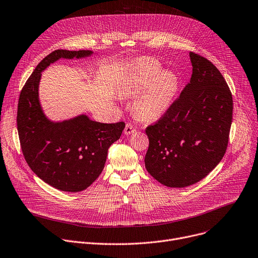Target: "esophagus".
Masks as SVG:
<instances>
[{"mask_svg":"<svg viewBox=\"0 0 258 258\" xmlns=\"http://www.w3.org/2000/svg\"><path fill=\"white\" fill-rule=\"evenodd\" d=\"M135 131H136V129L134 128V126H133V125H131V124H127V125L125 126L124 133H125L126 135H130V134L134 133Z\"/></svg>","mask_w":258,"mask_h":258,"instance_id":"esophagus-1","label":"esophagus"}]
</instances>
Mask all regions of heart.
I'll return each instance as SVG.
<instances>
[{
  "label": "heart",
  "mask_w": 258,
  "mask_h": 258,
  "mask_svg": "<svg viewBox=\"0 0 258 258\" xmlns=\"http://www.w3.org/2000/svg\"><path fill=\"white\" fill-rule=\"evenodd\" d=\"M179 86V77L173 71L161 70L154 58L142 57L125 72L118 94L128 98L141 91L134 101L135 113L144 121H155L170 108Z\"/></svg>",
  "instance_id": "heart-1"
}]
</instances>
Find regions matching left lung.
<instances>
[{
    "mask_svg": "<svg viewBox=\"0 0 258 258\" xmlns=\"http://www.w3.org/2000/svg\"><path fill=\"white\" fill-rule=\"evenodd\" d=\"M189 55L190 83L160 120L146 129V168L171 188L200 182L219 164L232 120V96L220 71L206 57Z\"/></svg>",
    "mask_w": 258,
    "mask_h": 258,
    "instance_id": "left-lung-1",
    "label": "left lung"
}]
</instances>
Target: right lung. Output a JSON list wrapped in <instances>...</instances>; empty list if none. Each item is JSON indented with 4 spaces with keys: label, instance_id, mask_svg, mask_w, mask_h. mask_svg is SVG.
<instances>
[{
    "label": "right lung",
    "instance_id": "1",
    "mask_svg": "<svg viewBox=\"0 0 258 258\" xmlns=\"http://www.w3.org/2000/svg\"><path fill=\"white\" fill-rule=\"evenodd\" d=\"M92 50L56 49L37 65L19 95L17 131L25 159L34 173L66 192L87 189L100 175L108 148L121 137L125 123L104 124L87 114L54 122L39 100L41 72L60 58H84Z\"/></svg>",
    "mask_w": 258,
    "mask_h": 258
}]
</instances>
